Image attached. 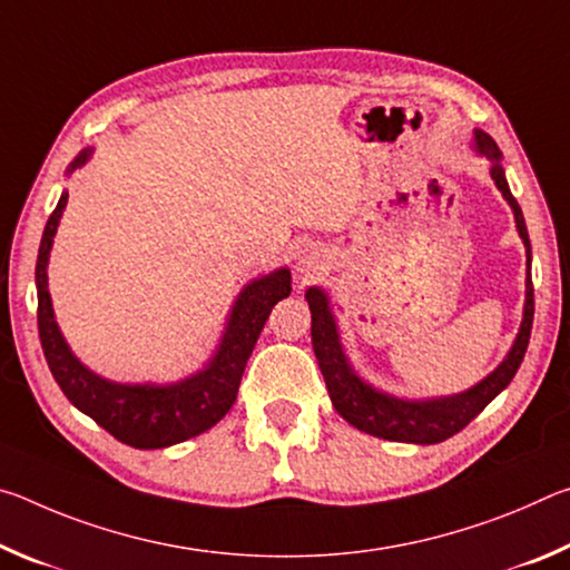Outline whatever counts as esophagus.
<instances>
[{"mask_svg": "<svg viewBox=\"0 0 570 570\" xmlns=\"http://www.w3.org/2000/svg\"><path fill=\"white\" fill-rule=\"evenodd\" d=\"M322 262H324V256H322L320 248L304 246L302 250H298V256H296V274H298V278L314 276L322 268Z\"/></svg>", "mask_w": 570, "mask_h": 570, "instance_id": "esophagus-1", "label": "esophagus"}]
</instances>
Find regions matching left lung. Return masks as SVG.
<instances>
[{
    "label": "left lung",
    "instance_id": "obj_1",
    "mask_svg": "<svg viewBox=\"0 0 570 570\" xmlns=\"http://www.w3.org/2000/svg\"><path fill=\"white\" fill-rule=\"evenodd\" d=\"M472 148H475L478 156L490 160V178L495 180L498 190L503 193L508 206L513 208L518 236L523 238L525 246L528 272L520 330L515 334L513 346L505 354V360L488 377L472 384L470 390L445 394V397L410 400L374 387V384L366 382L354 370V364L350 362V356H346L342 346L340 326H336L330 294L322 286H308L304 296L308 302V312H312V344L316 362H320V370L324 374L326 390H330L332 404L346 422L354 424L356 430L366 432V435L392 442H412V445H435V442L448 440L475 420L508 387L525 356L530 330H533V282H530V238L525 218L518 200L513 198V193H510L503 163H500L503 160V153L495 146V140L488 132L475 130V135H472Z\"/></svg>",
    "mask_w": 570,
    "mask_h": 570
}]
</instances>
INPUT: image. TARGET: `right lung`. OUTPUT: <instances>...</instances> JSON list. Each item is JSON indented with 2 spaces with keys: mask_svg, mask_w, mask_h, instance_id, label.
<instances>
[{
  "mask_svg": "<svg viewBox=\"0 0 570 570\" xmlns=\"http://www.w3.org/2000/svg\"><path fill=\"white\" fill-rule=\"evenodd\" d=\"M90 158L92 148L77 153L65 176H72ZM65 206L67 190H62L57 208L47 220L35 268L37 324H40L42 352L65 397L98 422L102 430H108L115 440L138 450L170 448L210 430L236 402L246 362L268 314L276 302L292 294V272L286 266L274 268L264 276L250 278L240 288L226 316L216 352L198 372L166 384L115 382L77 360L55 320L50 286H47V264H50V250Z\"/></svg>",
  "mask_w": 570,
  "mask_h": 570,
  "instance_id": "right-lung-1",
  "label": "right lung"
}]
</instances>
